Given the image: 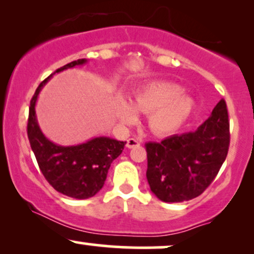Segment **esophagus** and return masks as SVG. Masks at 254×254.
<instances>
[{"mask_svg":"<svg viewBox=\"0 0 254 254\" xmlns=\"http://www.w3.org/2000/svg\"><path fill=\"white\" fill-rule=\"evenodd\" d=\"M138 145H141V141L139 139H136V138H129L127 141V147L131 149V148H135V147H138Z\"/></svg>","mask_w":254,"mask_h":254,"instance_id":"obj_1","label":"esophagus"}]
</instances>
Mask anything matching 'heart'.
<instances>
[{
  "mask_svg": "<svg viewBox=\"0 0 254 254\" xmlns=\"http://www.w3.org/2000/svg\"><path fill=\"white\" fill-rule=\"evenodd\" d=\"M179 84L166 81L150 82L139 90L133 99V105L127 99H122L118 115L123 123L137 121V110L150 113L149 127L156 136L174 133L188 121L193 111L194 103Z\"/></svg>",
  "mask_w": 254,
  "mask_h": 254,
  "instance_id": "obj_1",
  "label": "heart"
}]
</instances>
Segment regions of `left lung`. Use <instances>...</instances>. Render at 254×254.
Returning a JSON list of instances; mask_svg holds the SVG:
<instances>
[{
  "label": "left lung",
  "instance_id": "obj_1",
  "mask_svg": "<svg viewBox=\"0 0 254 254\" xmlns=\"http://www.w3.org/2000/svg\"><path fill=\"white\" fill-rule=\"evenodd\" d=\"M229 141L228 111L222 99L197 130L170 136L160 143L148 142L147 180L151 192L167 203L202 194L226 160Z\"/></svg>",
  "mask_w": 254,
  "mask_h": 254
}]
</instances>
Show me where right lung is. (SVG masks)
Segmentation results:
<instances>
[{
  "label": "right lung",
  "mask_w": 254,
  "mask_h": 254,
  "mask_svg": "<svg viewBox=\"0 0 254 254\" xmlns=\"http://www.w3.org/2000/svg\"><path fill=\"white\" fill-rule=\"evenodd\" d=\"M86 63L82 58L65 64L39 84L31 100L27 123L28 139L43 176L55 190L76 199H87L101 190L111 164L121 155L127 142L100 136L81 144L58 145L40 130L36 103L44 84L56 72Z\"/></svg>",
  "instance_id": "right-lung-1"
}]
</instances>
